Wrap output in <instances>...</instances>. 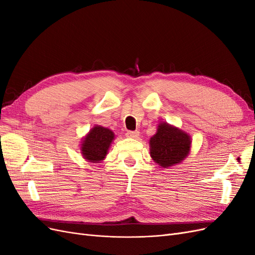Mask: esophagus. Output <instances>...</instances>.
I'll return each instance as SVG.
<instances>
[{"mask_svg":"<svg viewBox=\"0 0 255 255\" xmlns=\"http://www.w3.org/2000/svg\"><path fill=\"white\" fill-rule=\"evenodd\" d=\"M126 135L128 138H137L138 136H139V132H138V130H128Z\"/></svg>","mask_w":255,"mask_h":255,"instance_id":"34e87169","label":"esophagus"}]
</instances>
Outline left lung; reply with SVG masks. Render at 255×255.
<instances>
[{
    "label": "left lung",
    "mask_w": 255,
    "mask_h": 255,
    "mask_svg": "<svg viewBox=\"0 0 255 255\" xmlns=\"http://www.w3.org/2000/svg\"><path fill=\"white\" fill-rule=\"evenodd\" d=\"M150 148L151 157L155 163L161 167H170L188 155L190 138L188 134L164 122L150 139Z\"/></svg>",
    "instance_id": "obj_1"
}]
</instances>
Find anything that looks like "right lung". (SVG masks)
Returning a JSON list of instances; mask_svg holds the SVG:
<instances>
[{
	"instance_id": "add662e5",
	"label": "right lung",
	"mask_w": 255,
	"mask_h": 255,
	"mask_svg": "<svg viewBox=\"0 0 255 255\" xmlns=\"http://www.w3.org/2000/svg\"><path fill=\"white\" fill-rule=\"evenodd\" d=\"M114 137L111 129L95 127L83 140L82 153L84 157L92 163L102 160L106 156Z\"/></svg>"
}]
</instances>
